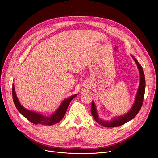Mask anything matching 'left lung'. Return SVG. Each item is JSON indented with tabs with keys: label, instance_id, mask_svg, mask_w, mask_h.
<instances>
[{
	"label": "left lung",
	"instance_id": "left-lung-1",
	"mask_svg": "<svg viewBox=\"0 0 158 158\" xmlns=\"http://www.w3.org/2000/svg\"><path fill=\"white\" fill-rule=\"evenodd\" d=\"M132 57L133 60L136 62L137 67L138 68V71L139 73L140 76V82L139 85L138 87V91L135 98L134 102L130 109V110L127 112L126 114L120 116H115L112 119L109 121L103 120L101 119L98 115V110L96 108V106L94 101L92 102L91 105V113L92 115L95 119V121L99 123L100 125L106 127H117L121 125L124 124L127 122L132 119L135 116H136L139 112V110L141 109L143 102L144 101V96L145 93V87H146V82H145V77H144V73L143 69V67H141V64L138 62L137 59L135 58L132 55H131Z\"/></svg>",
	"mask_w": 158,
	"mask_h": 158
}]
</instances>
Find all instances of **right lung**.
I'll return each instance as SVG.
<instances>
[{
	"instance_id": "add662e5",
	"label": "right lung",
	"mask_w": 158,
	"mask_h": 158,
	"mask_svg": "<svg viewBox=\"0 0 158 158\" xmlns=\"http://www.w3.org/2000/svg\"><path fill=\"white\" fill-rule=\"evenodd\" d=\"M77 96V94H74L70 98L64 99L59 107L52 114L48 115L42 114L39 112L27 109L21 105L16 95L14 84L12 85V98L17 109L22 116L34 124L51 126L60 121L65 114L69 103Z\"/></svg>"
}]
</instances>
